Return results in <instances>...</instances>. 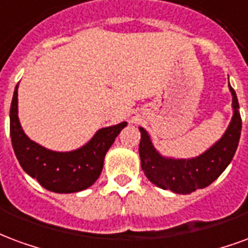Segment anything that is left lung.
Segmentation results:
<instances>
[{
	"instance_id": "obj_1",
	"label": "left lung",
	"mask_w": 248,
	"mask_h": 248,
	"mask_svg": "<svg viewBox=\"0 0 248 248\" xmlns=\"http://www.w3.org/2000/svg\"><path fill=\"white\" fill-rule=\"evenodd\" d=\"M232 96V117L219 140L207 151L193 158H171L162 156L157 151L149 133L139 126L141 140L139 146L141 169L148 180L164 190H171L176 194H190L197 189H203L216 181L223 173L235 155L239 144L242 119L239 103L235 91L229 83Z\"/></svg>"
}]
</instances>
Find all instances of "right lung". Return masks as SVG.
Returning <instances> with one entry per match:
<instances>
[{
	"label": "right lung",
	"mask_w": 248,
	"mask_h": 248,
	"mask_svg": "<svg viewBox=\"0 0 248 248\" xmlns=\"http://www.w3.org/2000/svg\"><path fill=\"white\" fill-rule=\"evenodd\" d=\"M126 122L102 128L90 141L70 152L50 151L30 140L18 119V86L10 107V137L19 165L29 176L54 193H77L95 184L104 157Z\"/></svg>",
	"instance_id": "1"
}]
</instances>
